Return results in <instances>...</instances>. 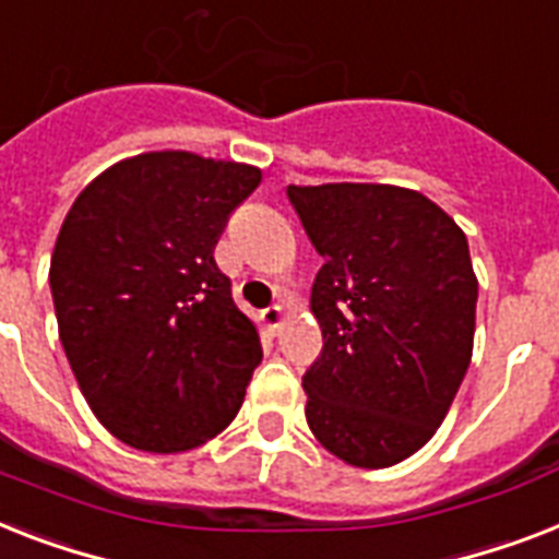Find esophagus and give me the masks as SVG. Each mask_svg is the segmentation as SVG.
I'll return each instance as SVG.
<instances>
[{
  "label": "esophagus",
  "instance_id": "esophagus-1",
  "mask_svg": "<svg viewBox=\"0 0 559 559\" xmlns=\"http://www.w3.org/2000/svg\"><path fill=\"white\" fill-rule=\"evenodd\" d=\"M261 321H264V326L270 333H278L281 321H284V310H281L278 304H272V307H266V310L261 312Z\"/></svg>",
  "mask_w": 559,
  "mask_h": 559
}]
</instances>
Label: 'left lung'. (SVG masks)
Instances as JSON below:
<instances>
[{
  "label": "left lung",
  "instance_id": "8db88e82",
  "mask_svg": "<svg viewBox=\"0 0 559 559\" xmlns=\"http://www.w3.org/2000/svg\"><path fill=\"white\" fill-rule=\"evenodd\" d=\"M287 198L324 258L310 295L324 347L301 382L307 425L347 465L390 468L437 433L471 365L468 238L402 186H287Z\"/></svg>",
  "mask_w": 559,
  "mask_h": 559
}]
</instances>
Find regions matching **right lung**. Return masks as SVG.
I'll return each mask as SVG.
<instances>
[{"instance_id":"add662e5","label":"right lung","mask_w":559,"mask_h":559,"mask_svg":"<svg viewBox=\"0 0 559 559\" xmlns=\"http://www.w3.org/2000/svg\"><path fill=\"white\" fill-rule=\"evenodd\" d=\"M261 169L192 152L115 163L68 209L51 255L59 342L99 425L148 453L217 437L261 365L215 264Z\"/></svg>"}]
</instances>
